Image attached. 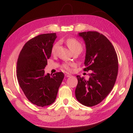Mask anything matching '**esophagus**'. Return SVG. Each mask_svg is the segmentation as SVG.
<instances>
[{
    "label": "esophagus",
    "instance_id": "obj_1",
    "mask_svg": "<svg viewBox=\"0 0 133 133\" xmlns=\"http://www.w3.org/2000/svg\"><path fill=\"white\" fill-rule=\"evenodd\" d=\"M64 76L66 77H70L71 75H70V74H65Z\"/></svg>",
    "mask_w": 133,
    "mask_h": 133
}]
</instances>
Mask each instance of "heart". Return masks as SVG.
<instances>
[{"instance_id":"heart-1","label":"heart","mask_w":133,"mask_h":133,"mask_svg":"<svg viewBox=\"0 0 133 133\" xmlns=\"http://www.w3.org/2000/svg\"><path fill=\"white\" fill-rule=\"evenodd\" d=\"M66 43L67 45V46L69 47L72 52H73L74 51L78 50L79 51H81L83 49V45L81 43L78 41L75 38L73 37H70L67 39L66 40ZM58 46V43H56L55 44H53L52 46V48H51V53L54 54L55 53L56 48ZM73 66V64L71 63H65L62 64V68L64 69L66 71H70L71 69V67Z\"/></svg>"}]
</instances>
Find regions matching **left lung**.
Instances as JSON below:
<instances>
[{
  "label": "left lung",
  "instance_id": "8db88e82",
  "mask_svg": "<svg viewBox=\"0 0 133 133\" xmlns=\"http://www.w3.org/2000/svg\"><path fill=\"white\" fill-rule=\"evenodd\" d=\"M79 36L86 46L83 70L93 72L88 80L76 76L75 95L81 104L92 107L102 102L113 88L118 74V57L113 45L102 33L89 31L79 33Z\"/></svg>",
  "mask_w": 133,
  "mask_h": 133
}]
</instances>
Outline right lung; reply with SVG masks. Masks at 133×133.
Segmentation results:
<instances>
[{
    "label": "right lung",
    "instance_id": "obj_1",
    "mask_svg": "<svg viewBox=\"0 0 133 133\" xmlns=\"http://www.w3.org/2000/svg\"><path fill=\"white\" fill-rule=\"evenodd\" d=\"M56 34L45 33L28 40L17 62V78L20 87L30 102L39 107L55 102L64 78L63 72L44 75V67L50 57Z\"/></svg>",
    "mask_w": 133,
    "mask_h": 133
}]
</instances>
